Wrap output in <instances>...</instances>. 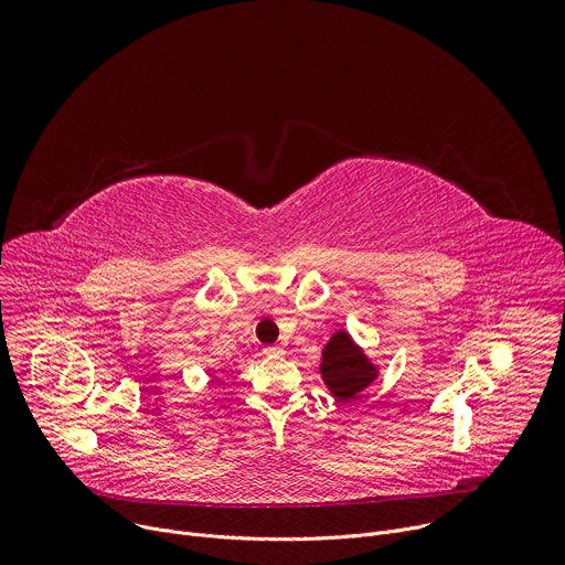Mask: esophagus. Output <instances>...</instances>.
I'll list each match as a JSON object with an SVG mask.
<instances>
[{
  "label": "esophagus",
  "instance_id": "1",
  "mask_svg": "<svg viewBox=\"0 0 565 565\" xmlns=\"http://www.w3.org/2000/svg\"><path fill=\"white\" fill-rule=\"evenodd\" d=\"M264 355L266 358H279V355H284V349L281 347H266Z\"/></svg>",
  "mask_w": 565,
  "mask_h": 565
}]
</instances>
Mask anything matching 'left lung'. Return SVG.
<instances>
[{
  "instance_id": "1",
  "label": "left lung",
  "mask_w": 565,
  "mask_h": 565,
  "mask_svg": "<svg viewBox=\"0 0 565 565\" xmlns=\"http://www.w3.org/2000/svg\"><path fill=\"white\" fill-rule=\"evenodd\" d=\"M319 375L338 402H351L377 380L380 364L366 355L349 331L338 329L321 349Z\"/></svg>"
}]
</instances>
